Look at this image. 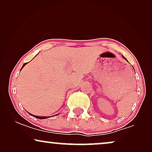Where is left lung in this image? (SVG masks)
Returning a JSON list of instances; mask_svg holds the SVG:
<instances>
[{
  "mask_svg": "<svg viewBox=\"0 0 152 152\" xmlns=\"http://www.w3.org/2000/svg\"><path fill=\"white\" fill-rule=\"evenodd\" d=\"M122 57H123V56H122ZM123 58H124V59H126V58H125V57H123Z\"/></svg>",
  "mask_w": 152,
  "mask_h": 152,
  "instance_id": "obj_1",
  "label": "left lung"
}]
</instances>
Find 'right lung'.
<instances>
[{
  "label": "right lung",
  "instance_id": "obj_1",
  "mask_svg": "<svg viewBox=\"0 0 152 152\" xmlns=\"http://www.w3.org/2000/svg\"><path fill=\"white\" fill-rule=\"evenodd\" d=\"M26 64H23V66H22V68H21V69H22V68H23L24 67V66H25V65H26ZM21 69H20V70H21ZM31 115H33V116H34V118H41V119H45V118H46L47 117H41V116H37V115H32V114H31Z\"/></svg>",
  "mask_w": 152,
  "mask_h": 152
}]
</instances>
